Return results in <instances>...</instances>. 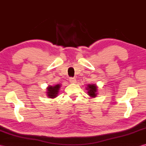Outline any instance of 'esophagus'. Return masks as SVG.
Here are the masks:
<instances>
[{
  "mask_svg": "<svg viewBox=\"0 0 146 146\" xmlns=\"http://www.w3.org/2000/svg\"><path fill=\"white\" fill-rule=\"evenodd\" d=\"M70 82L71 83H76V80L75 78H70Z\"/></svg>",
  "mask_w": 146,
  "mask_h": 146,
  "instance_id": "esophagus-1",
  "label": "esophagus"
}]
</instances>
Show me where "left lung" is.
Returning <instances> with one entry per match:
<instances>
[{"label": "left lung", "instance_id": "obj_1", "mask_svg": "<svg viewBox=\"0 0 146 146\" xmlns=\"http://www.w3.org/2000/svg\"><path fill=\"white\" fill-rule=\"evenodd\" d=\"M86 90L88 95L91 98H95L98 95V86L96 84H88Z\"/></svg>", "mask_w": 146, "mask_h": 146}]
</instances>
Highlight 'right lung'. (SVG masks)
I'll list each match as a JSON object with an SVG mask.
<instances>
[{"mask_svg":"<svg viewBox=\"0 0 146 146\" xmlns=\"http://www.w3.org/2000/svg\"><path fill=\"white\" fill-rule=\"evenodd\" d=\"M61 84H56L54 85H48L46 88V95L49 98H54L58 97L59 92L61 88Z\"/></svg>","mask_w":146,"mask_h":146,"instance_id":"right-lung-1","label":"right lung"}]
</instances>
